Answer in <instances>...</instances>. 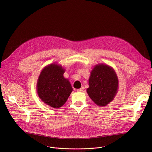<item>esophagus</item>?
Wrapping results in <instances>:
<instances>
[{
  "instance_id": "esophagus-1",
  "label": "esophagus",
  "mask_w": 152,
  "mask_h": 152,
  "mask_svg": "<svg viewBox=\"0 0 152 152\" xmlns=\"http://www.w3.org/2000/svg\"><path fill=\"white\" fill-rule=\"evenodd\" d=\"M83 89H84V88H83V87H81L80 88L77 89V91H79V92H80V91H82L83 90Z\"/></svg>"
}]
</instances>
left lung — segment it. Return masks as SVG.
Listing matches in <instances>:
<instances>
[{
    "label": "left lung",
    "instance_id": "1",
    "mask_svg": "<svg viewBox=\"0 0 152 152\" xmlns=\"http://www.w3.org/2000/svg\"><path fill=\"white\" fill-rule=\"evenodd\" d=\"M86 89L89 97L99 106H105L113 101L118 89V79L114 69L101 63L94 67Z\"/></svg>",
    "mask_w": 152,
    "mask_h": 152
}]
</instances>
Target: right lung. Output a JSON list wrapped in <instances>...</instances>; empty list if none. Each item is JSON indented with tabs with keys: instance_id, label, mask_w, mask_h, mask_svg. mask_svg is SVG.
Instances as JSON below:
<instances>
[{
	"instance_id": "obj_1",
	"label": "right lung",
	"mask_w": 152,
	"mask_h": 152,
	"mask_svg": "<svg viewBox=\"0 0 152 152\" xmlns=\"http://www.w3.org/2000/svg\"><path fill=\"white\" fill-rule=\"evenodd\" d=\"M65 70L61 65L50 64L42 69L37 80L39 99L53 108L63 106L73 91L69 80L64 77Z\"/></svg>"
}]
</instances>
